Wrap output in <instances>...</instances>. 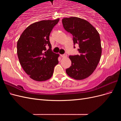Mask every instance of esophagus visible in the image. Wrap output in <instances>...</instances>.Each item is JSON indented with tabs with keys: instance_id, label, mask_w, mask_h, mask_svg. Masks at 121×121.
<instances>
[{
	"instance_id": "obj_1",
	"label": "esophagus",
	"mask_w": 121,
	"mask_h": 121,
	"mask_svg": "<svg viewBox=\"0 0 121 121\" xmlns=\"http://www.w3.org/2000/svg\"><path fill=\"white\" fill-rule=\"evenodd\" d=\"M60 56L62 57H65L67 56V54L66 53L64 54H60Z\"/></svg>"
}]
</instances>
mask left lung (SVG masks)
<instances>
[{"mask_svg":"<svg viewBox=\"0 0 121 121\" xmlns=\"http://www.w3.org/2000/svg\"><path fill=\"white\" fill-rule=\"evenodd\" d=\"M62 23L65 30L73 35L74 45L78 44L79 47V54L69 56L72 65L66 69L67 74L76 80L85 79L92 74L100 59L99 34L92 25L81 18H64Z\"/></svg>","mask_w":121,"mask_h":121,"instance_id":"1","label":"left lung"}]
</instances>
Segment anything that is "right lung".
<instances>
[{
  "instance_id": "add662e5",
  "label": "right lung",
  "mask_w": 121,
  "mask_h": 121,
  "mask_svg": "<svg viewBox=\"0 0 121 121\" xmlns=\"http://www.w3.org/2000/svg\"><path fill=\"white\" fill-rule=\"evenodd\" d=\"M59 21L44 20L31 24L17 42V54L25 72L33 80L43 81L52 77L59 54L52 50L49 35ZM49 47V49L47 47Z\"/></svg>"
}]
</instances>
